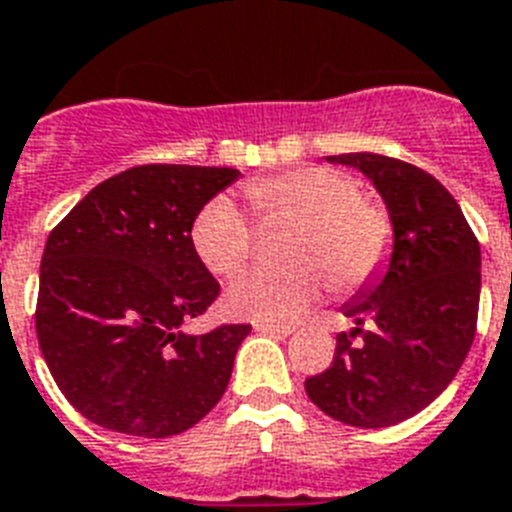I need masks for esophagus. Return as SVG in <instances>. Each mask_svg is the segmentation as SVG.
<instances>
[{
  "label": "esophagus",
  "mask_w": 512,
  "mask_h": 512,
  "mask_svg": "<svg viewBox=\"0 0 512 512\" xmlns=\"http://www.w3.org/2000/svg\"><path fill=\"white\" fill-rule=\"evenodd\" d=\"M255 328L260 334H270V336H289L294 331L292 326H278V323H265V321H257Z\"/></svg>",
  "instance_id": "esophagus-1"
}]
</instances>
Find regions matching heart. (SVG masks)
Listing matches in <instances>:
<instances>
[{
  "label": "heart",
  "instance_id": "1",
  "mask_svg": "<svg viewBox=\"0 0 512 512\" xmlns=\"http://www.w3.org/2000/svg\"><path fill=\"white\" fill-rule=\"evenodd\" d=\"M247 197L265 220H299L292 242L294 268H257L226 294L234 315L289 323L326 292H357L386 268L394 249V223L384 207L368 202L350 173L305 165L247 181ZM191 244L215 276H236L255 255L252 220L220 194L194 218Z\"/></svg>",
  "mask_w": 512,
  "mask_h": 512
}]
</instances>
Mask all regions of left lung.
Instances as JSON below:
<instances>
[{
    "label": "left lung",
    "instance_id": "1",
    "mask_svg": "<svg viewBox=\"0 0 512 512\" xmlns=\"http://www.w3.org/2000/svg\"><path fill=\"white\" fill-rule=\"evenodd\" d=\"M328 160L371 178L394 223V252L381 284L344 307L357 328L336 336L334 363L307 378L305 392L334 421L384 429L434 402L471 350L479 239L455 197L426 170L373 152Z\"/></svg>",
    "mask_w": 512,
    "mask_h": 512
}]
</instances>
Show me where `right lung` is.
Here are the masks:
<instances>
[{
	"mask_svg": "<svg viewBox=\"0 0 512 512\" xmlns=\"http://www.w3.org/2000/svg\"><path fill=\"white\" fill-rule=\"evenodd\" d=\"M234 168L136 165L52 228L41 255L36 336L83 418L128 436L181 434L223 397L249 323L184 331L220 294L191 244L194 218Z\"/></svg>",
	"mask_w": 512,
	"mask_h": 512,
	"instance_id": "right-lung-1",
	"label": "right lung"
}]
</instances>
